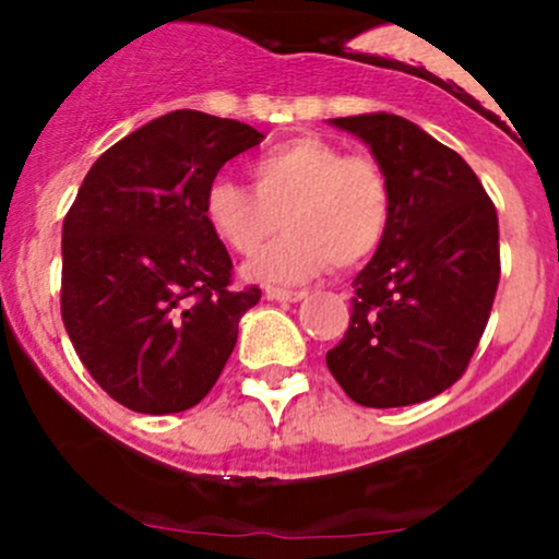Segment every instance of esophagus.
<instances>
[{
    "label": "esophagus",
    "mask_w": 559,
    "mask_h": 559,
    "mask_svg": "<svg viewBox=\"0 0 559 559\" xmlns=\"http://www.w3.org/2000/svg\"><path fill=\"white\" fill-rule=\"evenodd\" d=\"M265 294L267 299H275V301H299L307 297L305 292H288V288H278V286H267Z\"/></svg>",
    "instance_id": "34e87169"
}]
</instances>
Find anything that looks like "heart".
I'll list each match as a JSON object with an SVG mask.
<instances>
[{
  "label": "heart",
  "mask_w": 559,
  "mask_h": 559,
  "mask_svg": "<svg viewBox=\"0 0 559 559\" xmlns=\"http://www.w3.org/2000/svg\"><path fill=\"white\" fill-rule=\"evenodd\" d=\"M252 189L215 178L204 191V221L230 252L252 254L284 223L288 234L247 262L265 284H301L333 265L357 271L381 249L391 226V183L368 155L336 141L288 139L249 165Z\"/></svg>",
  "instance_id": "b5f03b06"
}]
</instances>
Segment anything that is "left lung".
I'll use <instances>...</instances> for the list:
<instances>
[{
	"label": "left lung",
	"mask_w": 559,
	"mask_h": 559,
	"mask_svg": "<svg viewBox=\"0 0 559 559\" xmlns=\"http://www.w3.org/2000/svg\"><path fill=\"white\" fill-rule=\"evenodd\" d=\"M391 183V226L357 273L331 376L362 407H407L465 373L499 286V221L471 165L400 115L333 118Z\"/></svg>",
	"instance_id": "8db88e82"
}]
</instances>
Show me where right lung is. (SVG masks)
Returning a JSON list of instances; mask_svg holds the SVG:
<instances>
[{
	"instance_id": "right-lung-1",
	"label": "right lung",
	"mask_w": 559,
	"mask_h": 559,
	"mask_svg": "<svg viewBox=\"0 0 559 559\" xmlns=\"http://www.w3.org/2000/svg\"><path fill=\"white\" fill-rule=\"evenodd\" d=\"M265 139L239 120L176 110L110 146L62 223V323L81 362L133 413L194 407L262 297L204 221L217 170Z\"/></svg>"
}]
</instances>
